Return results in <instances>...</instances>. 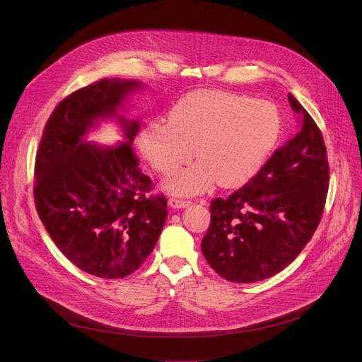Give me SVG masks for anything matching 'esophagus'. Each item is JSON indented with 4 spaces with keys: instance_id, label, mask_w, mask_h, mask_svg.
Segmentation results:
<instances>
[{
    "instance_id": "1",
    "label": "esophagus",
    "mask_w": 362,
    "mask_h": 362,
    "mask_svg": "<svg viewBox=\"0 0 362 362\" xmlns=\"http://www.w3.org/2000/svg\"><path fill=\"white\" fill-rule=\"evenodd\" d=\"M189 204H190V202L185 200V199H179V197H170L169 199V206L173 209H183V208H187Z\"/></svg>"
}]
</instances>
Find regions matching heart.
Returning <instances> with one entry per match:
<instances>
[{"instance_id": "1", "label": "heart", "mask_w": 362, "mask_h": 362, "mask_svg": "<svg viewBox=\"0 0 362 362\" xmlns=\"http://www.w3.org/2000/svg\"><path fill=\"white\" fill-rule=\"evenodd\" d=\"M282 133L279 109L222 90H197L182 97L169 122L151 120L140 132L143 158L162 175L175 173L193 156V166L166 182L176 194H196L216 180L222 187L247 183L267 163Z\"/></svg>"}]
</instances>
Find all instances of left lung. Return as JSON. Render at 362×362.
<instances>
[{
    "label": "left lung",
    "instance_id": "obj_1",
    "mask_svg": "<svg viewBox=\"0 0 362 362\" xmlns=\"http://www.w3.org/2000/svg\"><path fill=\"white\" fill-rule=\"evenodd\" d=\"M298 133L242 189L211 203L202 253L230 282L264 281L285 269L311 240L324 212L329 166L322 133L289 93Z\"/></svg>",
    "mask_w": 362,
    "mask_h": 362
}]
</instances>
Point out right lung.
Wrapping results in <instances>:
<instances>
[{"label":"right lung","instance_id":"obj_1","mask_svg":"<svg viewBox=\"0 0 362 362\" xmlns=\"http://www.w3.org/2000/svg\"><path fill=\"white\" fill-rule=\"evenodd\" d=\"M143 84L105 78L83 87L51 113L34 166V202L49 238L70 262L105 279L133 274L156 246L168 219V200L150 194L132 147L140 129L119 110ZM116 117L125 141L98 146L85 141L101 118Z\"/></svg>","mask_w":362,"mask_h":362}]
</instances>
